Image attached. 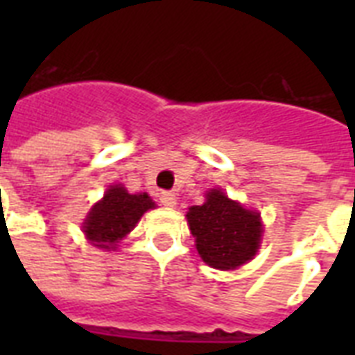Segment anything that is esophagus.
I'll return each instance as SVG.
<instances>
[{
  "mask_svg": "<svg viewBox=\"0 0 355 355\" xmlns=\"http://www.w3.org/2000/svg\"><path fill=\"white\" fill-rule=\"evenodd\" d=\"M160 202L167 206V208H173V206H177V195L173 193V191H162Z\"/></svg>",
  "mask_w": 355,
  "mask_h": 355,
  "instance_id": "esophagus-1",
  "label": "esophagus"
}]
</instances>
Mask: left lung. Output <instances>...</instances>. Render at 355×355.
I'll list each match as a JSON object with an SVG mask.
<instances>
[{
  "instance_id": "8db88e82",
  "label": "left lung",
  "mask_w": 355,
  "mask_h": 355,
  "mask_svg": "<svg viewBox=\"0 0 355 355\" xmlns=\"http://www.w3.org/2000/svg\"><path fill=\"white\" fill-rule=\"evenodd\" d=\"M186 217L200 258L214 269H237L258 252L261 217L228 199L221 189H210L205 205L191 206Z\"/></svg>"
}]
</instances>
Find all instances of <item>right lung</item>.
<instances>
[{"label":"right lung","instance_id":"obj_1","mask_svg":"<svg viewBox=\"0 0 355 355\" xmlns=\"http://www.w3.org/2000/svg\"><path fill=\"white\" fill-rule=\"evenodd\" d=\"M155 206L147 193H128L121 184H114L105 197L92 206L83 223V232L94 247L114 250L145 211Z\"/></svg>","mask_w":355,"mask_h":355}]
</instances>
